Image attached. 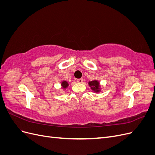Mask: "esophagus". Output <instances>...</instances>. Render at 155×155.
Masks as SVG:
<instances>
[{
  "label": "esophagus",
  "instance_id": "esophagus-1",
  "mask_svg": "<svg viewBox=\"0 0 155 155\" xmlns=\"http://www.w3.org/2000/svg\"><path fill=\"white\" fill-rule=\"evenodd\" d=\"M77 81L79 83H82L83 82V79L82 78H80V79H77Z\"/></svg>",
  "mask_w": 155,
  "mask_h": 155
}]
</instances>
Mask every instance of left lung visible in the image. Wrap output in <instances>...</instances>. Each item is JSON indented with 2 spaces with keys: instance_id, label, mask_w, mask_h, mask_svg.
<instances>
[{
  "instance_id": "1",
  "label": "left lung",
  "mask_w": 155,
  "mask_h": 155,
  "mask_svg": "<svg viewBox=\"0 0 155 155\" xmlns=\"http://www.w3.org/2000/svg\"><path fill=\"white\" fill-rule=\"evenodd\" d=\"M88 83V85L91 87V88L94 92L98 93L101 91V87H100L99 81L97 80L89 81Z\"/></svg>"
}]
</instances>
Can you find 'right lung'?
Returning a JSON list of instances; mask_svg holds the SVG:
<instances>
[{"label":"right lung","mask_w":155,"mask_h":155,"mask_svg":"<svg viewBox=\"0 0 155 155\" xmlns=\"http://www.w3.org/2000/svg\"><path fill=\"white\" fill-rule=\"evenodd\" d=\"M61 87L64 89H66L68 87V83L67 81H62L61 83Z\"/></svg>","instance_id":"1"}]
</instances>
